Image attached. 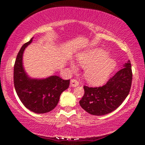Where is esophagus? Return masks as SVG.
<instances>
[{
	"mask_svg": "<svg viewBox=\"0 0 145 145\" xmlns=\"http://www.w3.org/2000/svg\"><path fill=\"white\" fill-rule=\"evenodd\" d=\"M79 85V83L77 81L76 79H71V82H70V86L71 87H76Z\"/></svg>",
	"mask_w": 145,
	"mask_h": 145,
	"instance_id": "34e87169",
	"label": "esophagus"
}]
</instances>
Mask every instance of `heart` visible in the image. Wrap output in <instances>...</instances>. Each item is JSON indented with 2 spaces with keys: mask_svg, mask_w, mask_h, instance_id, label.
I'll use <instances>...</instances> for the list:
<instances>
[{
  "mask_svg": "<svg viewBox=\"0 0 145 145\" xmlns=\"http://www.w3.org/2000/svg\"><path fill=\"white\" fill-rule=\"evenodd\" d=\"M76 60L78 64L86 69L85 78L93 86H100L108 80L116 67V62L108 56L106 50L102 48H93L78 54ZM72 70L77 67L71 62Z\"/></svg>",
  "mask_w": 145,
  "mask_h": 145,
  "instance_id": "heart-1",
  "label": "heart"
}]
</instances>
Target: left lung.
<instances>
[{
	"label": "left lung",
	"mask_w": 145,
	"mask_h": 145,
	"mask_svg": "<svg viewBox=\"0 0 145 145\" xmlns=\"http://www.w3.org/2000/svg\"><path fill=\"white\" fill-rule=\"evenodd\" d=\"M131 64L128 60L102 87H83L85 93L79 101L80 105L88 113L102 116L117 109L129 94L132 83Z\"/></svg>",
	"instance_id": "obj_1"
}]
</instances>
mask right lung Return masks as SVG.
I'll return each instance as SVG.
<instances>
[{
    "mask_svg": "<svg viewBox=\"0 0 145 145\" xmlns=\"http://www.w3.org/2000/svg\"><path fill=\"white\" fill-rule=\"evenodd\" d=\"M33 39L23 45L17 54L14 66V86L19 98L28 109L36 114H44L57 106L60 95L69 88L70 80H63L57 76L43 79L29 77L23 67L22 57Z\"/></svg>",
    "mask_w": 145,
    "mask_h": 145,
    "instance_id": "obj_1",
    "label": "right lung"
}]
</instances>
